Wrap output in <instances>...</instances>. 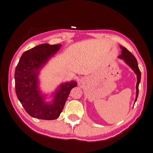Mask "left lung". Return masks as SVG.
I'll return each mask as SVG.
<instances>
[{
  "instance_id": "left-lung-1",
  "label": "left lung",
  "mask_w": 153,
  "mask_h": 153,
  "mask_svg": "<svg viewBox=\"0 0 153 153\" xmlns=\"http://www.w3.org/2000/svg\"><path fill=\"white\" fill-rule=\"evenodd\" d=\"M120 49L122 50V52H121V55L119 56L118 58L124 60L125 63L128 65L132 69L137 76V86H136V88H137V95H136L135 100L136 102L138 97V95H139V85L140 81H141V72H140L139 67H138L137 60L134 57V56L132 55L131 52H129L126 48L123 47L122 46H120Z\"/></svg>"
}]
</instances>
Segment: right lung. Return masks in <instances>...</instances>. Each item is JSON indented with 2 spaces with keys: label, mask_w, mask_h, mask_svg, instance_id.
I'll list each match as a JSON object with an SVG mask.
<instances>
[{
  "label": "right lung",
  "mask_w": 153,
  "mask_h": 153,
  "mask_svg": "<svg viewBox=\"0 0 153 153\" xmlns=\"http://www.w3.org/2000/svg\"><path fill=\"white\" fill-rule=\"evenodd\" d=\"M61 45L42 44L25 51L19 59L14 73L15 91L26 111L33 118L55 120L60 116L71 90L76 82L71 81L60 84L51 103L45 101L39 88L37 76L50 58L56 53Z\"/></svg>",
  "instance_id": "obj_1"
}]
</instances>
